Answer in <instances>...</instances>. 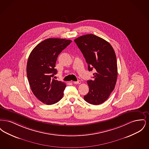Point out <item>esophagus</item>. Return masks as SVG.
I'll return each mask as SVG.
<instances>
[{"instance_id":"1","label":"esophagus","mask_w":149,"mask_h":149,"mask_svg":"<svg viewBox=\"0 0 149 149\" xmlns=\"http://www.w3.org/2000/svg\"><path fill=\"white\" fill-rule=\"evenodd\" d=\"M73 83H74V84H79L81 83V81L78 80L77 81H74Z\"/></svg>"}]
</instances>
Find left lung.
Here are the masks:
<instances>
[{
    "label": "left lung",
    "instance_id": "1",
    "mask_svg": "<svg viewBox=\"0 0 149 149\" xmlns=\"http://www.w3.org/2000/svg\"><path fill=\"white\" fill-rule=\"evenodd\" d=\"M74 41L85 57L88 70H95L94 80L87 81L89 91L84 99L91 104H100L108 98L117 81L115 52L109 43L93 34L81 36Z\"/></svg>",
    "mask_w": 149,
    "mask_h": 149
}]
</instances>
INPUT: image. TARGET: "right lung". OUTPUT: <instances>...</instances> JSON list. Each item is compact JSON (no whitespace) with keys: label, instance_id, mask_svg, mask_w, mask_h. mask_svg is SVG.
Returning <instances> with one entry per match:
<instances>
[{"label":"right lung","instance_id":"add662e5","mask_svg":"<svg viewBox=\"0 0 149 149\" xmlns=\"http://www.w3.org/2000/svg\"><path fill=\"white\" fill-rule=\"evenodd\" d=\"M71 40L50 38L38 44L31 51L27 64V75L36 97L47 105L58 102L64 95L66 84L54 79L57 58Z\"/></svg>","mask_w":149,"mask_h":149}]
</instances>
